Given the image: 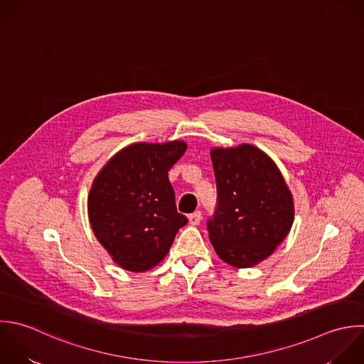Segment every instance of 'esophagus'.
Returning <instances> with one entry per match:
<instances>
[{
    "label": "esophagus",
    "mask_w": 364,
    "mask_h": 364,
    "mask_svg": "<svg viewBox=\"0 0 364 364\" xmlns=\"http://www.w3.org/2000/svg\"><path fill=\"white\" fill-rule=\"evenodd\" d=\"M188 221L191 225H198L201 221V211H196L188 215Z\"/></svg>",
    "instance_id": "34e87169"
}]
</instances>
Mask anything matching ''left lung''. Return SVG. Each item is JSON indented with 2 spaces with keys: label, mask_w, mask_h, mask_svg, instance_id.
I'll return each mask as SVG.
<instances>
[{
  "label": "left lung",
  "mask_w": 364,
  "mask_h": 364,
  "mask_svg": "<svg viewBox=\"0 0 364 364\" xmlns=\"http://www.w3.org/2000/svg\"><path fill=\"white\" fill-rule=\"evenodd\" d=\"M217 207L207 221L217 255L237 268L268 258L294 223L292 194L277 164L251 144L213 149Z\"/></svg>",
  "instance_id": "obj_1"
}]
</instances>
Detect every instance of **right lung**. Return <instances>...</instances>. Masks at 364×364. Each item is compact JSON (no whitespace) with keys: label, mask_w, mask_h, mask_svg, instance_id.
Listing matches in <instances>:
<instances>
[{"label":"right lung","mask_w":364,"mask_h":364,"mask_svg":"<svg viewBox=\"0 0 364 364\" xmlns=\"http://www.w3.org/2000/svg\"><path fill=\"white\" fill-rule=\"evenodd\" d=\"M184 141L134 143L117 151L96 176L87 214L97 241L123 269L144 272L167 255L188 220L176 207L168 170Z\"/></svg>","instance_id":"obj_1"}]
</instances>
